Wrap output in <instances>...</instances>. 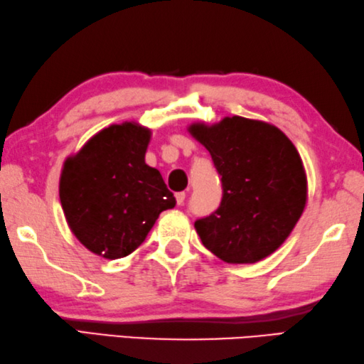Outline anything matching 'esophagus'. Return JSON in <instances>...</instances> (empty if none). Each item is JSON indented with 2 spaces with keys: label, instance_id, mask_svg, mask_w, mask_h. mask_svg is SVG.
<instances>
[{
  "label": "esophagus",
  "instance_id": "obj_1",
  "mask_svg": "<svg viewBox=\"0 0 364 364\" xmlns=\"http://www.w3.org/2000/svg\"><path fill=\"white\" fill-rule=\"evenodd\" d=\"M185 198H187V195H185V191H179L176 193V201L179 205H182L185 203Z\"/></svg>",
  "mask_w": 364,
  "mask_h": 364
}]
</instances>
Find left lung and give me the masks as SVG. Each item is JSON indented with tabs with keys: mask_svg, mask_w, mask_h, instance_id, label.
Instances as JSON below:
<instances>
[{
	"mask_svg": "<svg viewBox=\"0 0 364 364\" xmlns=\"http://www.w3.org/2000/svg\"><path fill=\"white\" fill-rule=\"evenodd\" d=\"M190 133L210 152L221 176L218 209L195 221L204 247L231 264L272 255L306 204V176L295 146L270 124L232 116Z\"/></svg>",
	"mask_w": 364,
	"mask_h": 364,
	"instance_id": "8db88e82",
	"label": "left lung"
}]
</instances>
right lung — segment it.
Wrapping results in <instances>:
<instances>
[{"mask_svg": "<svg viewBox=\"0 0 364 364\" xmlns=\"http://www.w3.org/2000/svg\"><path fill=\"white\" fill-rule=\"evenodd\" d=\"M151 130L109 125L64 163L59 199L85 247L105 259L133 253L176 198L159 169L146 165Z\"/></svg>", "mask_w": 364, "mask_h": 364, "instance_id": "obj_1", "label": "right lung"}]
</instances>
